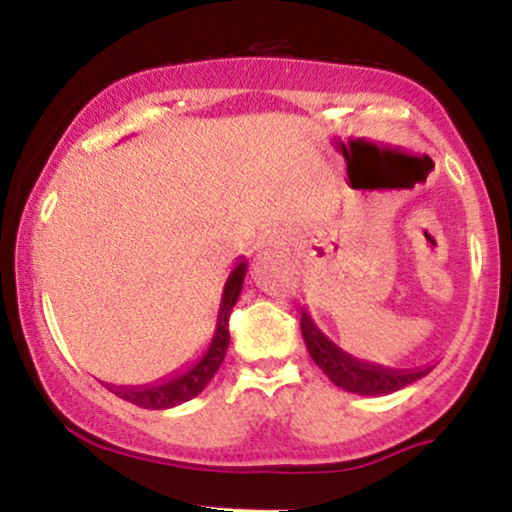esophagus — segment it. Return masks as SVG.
Wrapping results in <instances>:
<instances>
[{
    "label": "esophagus",
    "mask_w": 512,
    "mask_h": 512,
    "mask_svg": "<svg viewBox=\"0 0 512 512\" xmlns=\"http://www.w3.org/2000/svg\"><path fill=\"white\" fill-rule=\"evenodd\" d=\"M260 248H262V250L272 248V240H264V238H262V240H260Z\"/></svg>",
    "instance_id": "obj_1"
}]
</instances>
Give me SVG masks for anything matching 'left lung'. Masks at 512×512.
I'll list each match as a JSON object with an SVG mask.
<instances>
[{
    "instance_id": "1",
    "label": "left lung",
    "mask_w": 512,
    "mask_h": 512,
    "mask_svg": "<svg viewBox=\"0 0 512 512\" xmlns=\"http://www.w3.org/2000/svg\"><path fill=\"white\" fill-rule=\"evenodd\" d=\"M301 332L310 358L320 366L322 373L334 385L342 387L346 392H354V395H390V392H397L402 387L416 383V380L424 378V375L433 370L431 363L421 368L397 370L354 358L351 354H346L344 349H339L332 339H327L320 332V327L313 322V317L305 313V310L301 315Z\"/></svg>"
}]
</instances>
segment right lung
<instances>
[{
    "mask_svg": "<svg viewBox=\"0 0 512 512\" xmlns=\"http://www.w3.org/2000/svg\"><path fill=\"white\" fill-rule=\"evenodd\" d=\"M245 274H248V260L240 257L236 267L228 274L226 286L221 293V305H219V317H216V330L214 337L204 351L202 358H197L190 368L178 370V373L168 375V378L156 380L151 385H105L110 392H115L117 397L125 399V402L137 404L144 409H170L178 407V404L187 402V399L197 397L204 387L209 385V380L214 378L216 370L221 368L223 358H226L228 342H231V334H228V317H231L233 305L238 303L240 291H243Z\"/></svg>",
    "mask_w": 512,
    "mask_h": 512,
    "instance_id": "right-lung-1",
    "label": "right lung"
}]
</instances>
